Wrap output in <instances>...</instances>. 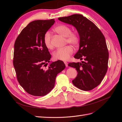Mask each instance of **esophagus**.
<instances>
[{
    "label": "esophagus",
    "instance_id": "esophagus-1",
    "mask_svg": "<svg viewBox=\"0 0 122 122\" xmlns=\"http://www.w3.org/2000/svg\"><path fill=\"white\" fill-rule=\"evenodd\" d=\"M64 63H65V64L66 67H68V62H67V61H64Z\"/></svg>",
    "mask_w": 122,
    "mask_h": 122
}]
</instances>
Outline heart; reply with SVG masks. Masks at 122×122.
Instances as JSON below:
<instances>
[{"label":"heart","mask_w":122,"mask_h":122,"mask_svg":"<svg viewBox=\"0 0 122 122\" xmlns=\"http://www.w3.org/2000/svg\"><path fill=\"white\" fill-rule=\"evenodd\" d=\"M53 31L66 38V43L71 44L74 46H76L79 44L80 40L79 35L76 32H71V28L67 25H58L53 28ZM43 41L47 48L49 49L53 48V45L51 42V36L49 32L47 31L44 35ZM73 52V47L71 46H67L54 51L53 53V56L55 60L66 61L69 60Z\"/></svg>","instance_id":"heart-1"}]
</instances>
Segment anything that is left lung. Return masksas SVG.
<instances>
[{"label": "left lung", "instance_id": "left-lung-1", "mask_svg": "<svg viewBox=\"0 0 122 122\" xmlns=\"http://www.w3.org/2000/svg\"><path fill=\"white\" fill-rule=\"evenodd\" d=\"M58 19L73 25L79 36V50L74 58L83 61L68 64L78 72L72 80L73 84L82 91L94 89L101 82L108 68L109 54L104 35L96 25L82 15L74 14Z\"/></svg>", "mask_w": 122, "mask_h": 122}]
</instances>
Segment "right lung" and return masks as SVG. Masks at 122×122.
Segmentation results:
<instances>
[{
    "mask_svg": "<svg viewBox=\"0 0 122 122\" xmlns=\"http://www.w3.org/2000/svg\"><path fill=\"white\" fill-rule=\"evenodd\" d=\"M54 22L53 19L31 22L21 31L14 44L13 65L18 81L32 96L48 94L54 86L57 75L66 67L60 60L47 65L51 56L43 38Z\"/></svg>",
    "mask_w": 122,
    "mask_h": 122,
    "instance_id": "obj_1",
    "label": "right lung"
}]
</instances>
